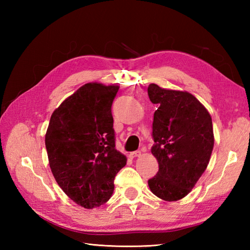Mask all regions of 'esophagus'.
I'll list each match as a JSON object with an SVG mask.
<instances>
[{
    "label": "esophagus",
    "instance_id": "1",
    "mask_svg": "<svg viewBox=\"0 0 250 250\" xmlns=\"http://www.w3.org/2000/svg\"><path fill=\"white\" fill-rule=\"evenodd\" d=\"M142 155V152L140 151V150H136V151H132V152H130V158H135V157H140Z\"/></svg>",
    "mask_w": 250,
    "mask_h": 250
}]
</instances>
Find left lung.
<instances>
[{
	"label": "left lung",
	"instance_id": "8db88e82",
	"mask_svg": "<svg viewBox=\"0 0 250 250\" xmlns=\"http://www.w3.org/2000/svg\"><path fill=\"white\" fill-rule=\"evenodd\" d=\"M147 91L158 106L151 153L159 163L148 186L158 198L175 202L191 192L208 166L215 141L213 122L205 106L187 91L156 83H150Z\"/></svg>",
	"mask_w": 250,
	"mask_h": 250
}]
</instances>
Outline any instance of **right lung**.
<instances>
[{"label":"right lung","instance_id":"right-lung-1","mask_svg":"<svg viewBox=\"0 0 250 250\" xmlns=\"http://www.w3.org/2000/svg\"><path fill=\"white\" fill-rule=\"evenodd\" d=\"M117 84L84 83L56 108L45 135L49 167L58 185L79 206L105 204L126 157L115 148L111 104Z\"/></svg>","mask_w":250,"mask_h":250}]
</instances>
